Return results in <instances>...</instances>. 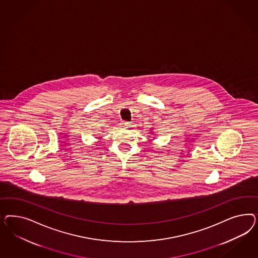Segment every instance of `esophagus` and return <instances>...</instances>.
Masks as SVG:
<instances>
[{"label": "esophagus", "instance_id": "1", "mask_svg": "<svg viewBox=\"0 0 258 258\" xmlns=\"http://www.w3.org/2000/svg\"><path fill=\"white\" fill-rule=\"evenodd\" d=\"M121 127H123V128H126V127H130V125H131V123L130 122H122L121 124Z\"/></svg>", "mask_w": 258, "mask_h": 258}]
</instances>
